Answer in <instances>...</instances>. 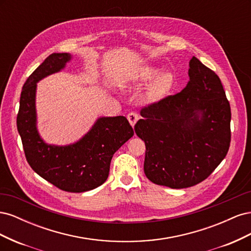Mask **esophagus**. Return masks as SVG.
I'll use <instances>...</instances> for the list:
<instances>
[{
  "label": "esophagus",
  "instance_id": "obj_1",
  "mask_svg": "<svg viewBox=\"0 0 251 251\" xmlns=\"http://www.w3.org/2000/svg\"><path fill=\"white\" fill-rule=\"evenodd\" d=\"M126 117H127L128 123L131 124V126H134L136 125V123H137V120L139 119L138 114H137V113H135V112H131V113H128Z\"/></svg>",
  "mask_w": 251,
  "mask_h": 251
}]
</instances>
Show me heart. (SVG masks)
Listing matches in <instances>:
<instances>
[{
	"mask_svg": "<svg viewBox=\"0 0 251 251\" xmlns=\"http://www.w3.org/2000/svg\"><path fill=\"white\" fill-rule=\"evenodd\" d=\"M157 73H158V69L155 67H143L138 71L136 77H137L138 81L147 82ZM173 86H174V77L171 73L169 72L159 73L153 80L150 81V83L148 85L146 92L143 94L144 100L149 103H154L163 100V98L170 93Z\"/></svg>",
	"mask_w": 251,
	"mask_h": 251,
	"instance_id": "1",
	"label": "heart"
}]
</instances>
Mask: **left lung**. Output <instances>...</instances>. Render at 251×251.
I'll return each mask as SVG.
<instances>
[{
    "instance_id": "left-lung-1",
    "label": "left lung",
    "mask_w": 251,
    "mask_h": 251,
    "mask_svg": "<svg viewBox=\"0 0 251 251\" xmlns=\"http://www.w3.org/2000/svg\"><path fill=\"white\" fill-rule=\"evenodd\" d=\"M188 76L181 92L143 108L134 127L146 143V176L171 188L206 179L230 144L231 112L221 80L195 56Z\"/></svg>"
}]
</instances>
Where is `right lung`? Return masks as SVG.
<instances>
[{"instance_id": "add662e5", "label": "right lung", "mask_w": 251, "mask_h": 251, "mask_svg": "<svg viewBox=\"0 0 251 251\" xmlns=\"http://www.w3.org/2000/svg\"><path fill=\"white\" fill-rule=\"evenodd\" d=\"M71 58L69 53H52L27 78L21 93L17 126L31 169L62 191L82 193L104 183L113 155L134 131L124 116L100 117L72 144L54 146L42 139L36 127V83L63 70Z\"/></svg>"}]
</instances>
